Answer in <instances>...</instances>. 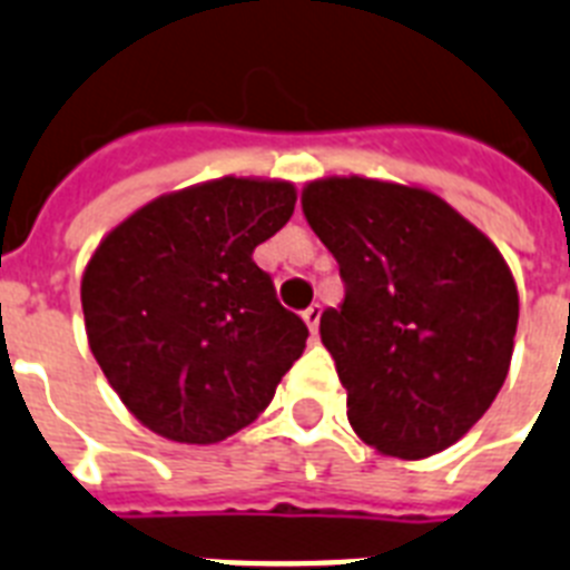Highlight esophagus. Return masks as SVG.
I'll list each match as a JSON object with an SVG mask.
<instances>
[{
  "label": "esophagus",
  "mask_w": 570,
  "mask_h": 570,
  "mask_svg": "<svg viewBox=\"0 0 570 570\" xmlns=\"http://www.w3.org/2000/svg\"><path fill=\"white\" fill-rule=\"evenodd\" d=\"M320 314H323V305H320V303H312L303 312V320L308 323V328H312L314 335H317V328H320Z\"/></svg>",
  "instance_id": "esophagus-1"
}]
</instances>
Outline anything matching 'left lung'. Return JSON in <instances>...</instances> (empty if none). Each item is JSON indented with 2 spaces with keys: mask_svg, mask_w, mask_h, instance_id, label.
<instances>
[{
  "mask_svg": "<svg viewBox=\"0 0 570 570\" xmlns=\"http://www.w3.org/2000/svg\"><path fill=\"white\" fill-rule=\"evenodd\" d=\"M303 212L341 267L320 337L355 434L402 460L458 443L510 370L519 291L504 256L445 200L396 183H308Z\"/></svg>",
  "mask_w": 570,
  "mask_h": 570,
  "instance_id": "obj_1",
  "label": "left lung"
}]
</instances>
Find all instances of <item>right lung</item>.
Returning a JSON list of instances; mask_svg holds the SVG:
<instances>
[{
    "mask_svg": "<svg viewBox=\"0 0 570 570\" xmlns=\"http://www.w3.org/2000/svg\"><path fill=\"white\" fill-rule=\"evenodd\" d=\"M294 204L291 183L224 177L157 197L89 258V350L150 431L177 443L227 440L303 355L308 326L253 262Z\"/></svg>",
    "mask_w": 570,
    "mask_h": 570,
    "instance_id": "1",
    "label": "right lung"
}]
</instances>
